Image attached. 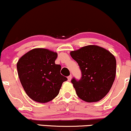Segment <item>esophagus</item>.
<instances>
[{
  "mask_svg": "<svg viewBox=\"0 0 131 131\" xmlns=\"http://www.w3.org/2000/svg\"><path fill=\"white\" fill-rule=\"evenodd\" d=\"M71 78H72V76L71 75H70L69 76H68V80L69 81H70L71 80Z\"/></svg>",
  "mask_w": 131,
  "mask_h": 131,
  "instance_id": "34e87169",
  "label": "esophagus"
}]
</instances>
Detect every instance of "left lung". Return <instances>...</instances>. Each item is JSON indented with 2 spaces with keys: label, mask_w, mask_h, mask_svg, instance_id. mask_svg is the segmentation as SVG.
<instances>
[{
  "label": "left lung",
  "mask_w": 131,
  "mask_h": 131,
  "mask_svg": "<svg viewBox=\"0 0 131 131\" xmlns=\"http://www.w3.org/2000/svg\"><path fill=\"white\" fill-rule=\"evenodd\" d=\"M78 63L81 78L71 82L76 94L87 102L102 100L108 93L116 76V61L109 51L97 46L83 47L70 52Z\"/></svg>",
  "instance_id": "obj_1"
}]
</instances>
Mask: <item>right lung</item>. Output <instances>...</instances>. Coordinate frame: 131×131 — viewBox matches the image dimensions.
<instances>
[{"label":"right lung","instance_id":"obj_1","mask_svg":"<svg viewBox=\"0 0 131 131\" xmlns=\"http://www.w3.org/2000/svg\"><path fill=\"white\" fill-rule=\"evenodd\" d=\"M57 53L46 49H34L21 57L17 71L21 83L32 100L46 103L56 97L62 83L61 66L55 63Z\"/></svg>","mask_w":131,"mask_h":131}]
</instances>
